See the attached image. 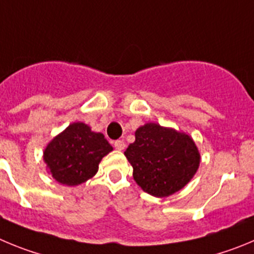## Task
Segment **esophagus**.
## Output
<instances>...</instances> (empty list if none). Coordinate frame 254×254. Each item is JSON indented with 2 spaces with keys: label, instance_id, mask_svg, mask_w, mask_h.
I'll return each mask as SVG.
<instances>
[{
  "label": "esophagus",
  "instance_id": "esophagus-1",
  "mask_svg": "<svg viewBox=\"0 0 254 254\" xmlns=\"http://www.w3.org/2000/svg\"><path fill=\"white\" fill-rule=\"evenodd\" d=\"M114 147L118 150H123L125 148V143L123 140H116L115 143H114Z\"/></svg>",
  "mask_w": 254,
  "mask_h": 254
}]
</instances>
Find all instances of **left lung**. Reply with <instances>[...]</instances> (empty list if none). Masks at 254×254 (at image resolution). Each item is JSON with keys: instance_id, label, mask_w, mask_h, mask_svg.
Wrapping results in <instances>:
<instances>
[{"instance_id": "1", "label": "left lung", "mask_w": 254, "mask_h": 254, "mask_svg": "<svg viewBox=\"0 0 254 254\" xmlns=\"http://www.w3.org/2000/svg\"><path fill=\"white\" fill-rule=\"evenodd\" d=\"M136 184L157 197L181 190L193 177L200 154L189 135L154 123L135 131V141L125 150Z\"/></svg>"}]
</instances>
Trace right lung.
<instances>
[{
	"instance_id": "add662e5",
	"label": "right lung",
	"mask_w": 254,
	"mask_h": 254,
	"mask_svg": "<svg viewBox=\"0 0 254 254\" xmlns=\"http://www.w3.org/2000/svg\"><path fill=\"white\" fill-rule=\"evenodd\" d=\"M111 150L104 134L91 131L83 123H73L48 144L44 161L57 181L76 186L96 175L101 159Z\"/></svg>"
}]
</instances>
